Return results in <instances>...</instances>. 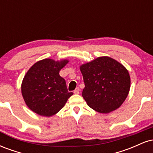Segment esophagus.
Here are the masks:
<instances>
[{"label": "esophagus", "instance_id": "esophagus-1", "mask_svg": "<svg viewBox=\"0 0 153 153\" xmlns=\"http://www.w3.org/2000/svg\"><path fill=\"white\" fill-rule=\"evenodd\" d=\"M73 93H74L75 94H78L79 93H80V88H76L74 90V91H73Z\"/></svg>", "mask_w": 153, "mask_h": 153}]
</instances>
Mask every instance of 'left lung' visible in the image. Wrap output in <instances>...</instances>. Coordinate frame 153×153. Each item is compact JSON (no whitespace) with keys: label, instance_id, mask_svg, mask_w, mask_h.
Here are the masks:
<instances>
[{"label":"left lung","instance_id":"8db88e82","mask_svg":"<svg viewBox=\"0 0 153 153\" xmlns=\"http://www.w3.org/2000/svg\"><path fill=\"white\" fill-rule=\"evenodd\" d=\"M85 88L82 96L91 108L107 114L118 108L130 88V77L122 64L108 57H100L80 68Z\"/></svg>","mask_w":153,"mask_h":153}]
</instances>
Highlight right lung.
Segmentation results:
<instances>
[{"mask_svg": "<svg viewBox=\"0 0 153 153\" xmlns=\"http://www.w3.org/2000/svg\"><path fill=\"white\" fill-rule=\"evenodd\" d=\"M68 60L45 59L28 71L22 84V94L28 107L39 115L51 117L64 106L73 94L68 92L65 79L59 74Z\"/></svg>", "mask_w": 153, "mask_h": 153, "instance_id": "obj_1", "label": "right lung"}]
</instances>
